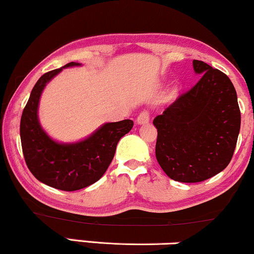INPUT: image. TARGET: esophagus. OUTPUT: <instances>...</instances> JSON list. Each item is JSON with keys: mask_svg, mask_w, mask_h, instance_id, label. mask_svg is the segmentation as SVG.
<instances>
[{"mask_svg": "<svg viewBox=\"0 0 254 254\" xmlns=\"http://www.w3.org/2000/svg\"><path fill=\"white\" fill-rule=\"evenodd\" d=\"M148 121H149V113H148L147 111L141 112V113L139 114V117H137L136 123L139 125H146V124H148Z\"/></svg>", "mask_w": 254, "mask_h": 254, "instance_id": "34e87169", "label": "esophagus"}]
</instances>
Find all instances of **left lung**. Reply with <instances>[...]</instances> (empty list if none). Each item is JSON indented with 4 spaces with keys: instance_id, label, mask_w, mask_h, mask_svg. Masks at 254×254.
<instances>
[{
    "instance_id": "left-lung-1",
    "label": "left lung",
    "mask_w": 254,
    "mask_h": 254,
    "mask_svg": "<svg viewBox=\"0 0 254 254\" xmlns=\"http://www.w3.org/2000/svg\"><path fill=\"white\" fill-rule=\"evenodd\" d=\"M199 80L154 119L156 160L171 180L202 182L225 169L240 130V111L229 77L200 61Z\"/></svg>"
}]
</instances>
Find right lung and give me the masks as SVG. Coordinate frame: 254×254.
<instances>
[{"label":"right lung","instance_id":"1","mask_svg":"<svg viewBox=\"0 0 254 254\" xmlns=\"http://www.w3.org/2000/svg\"><path fill=\"white\" fill-rule=\"evenodd\" d=\"M81 66L71 62L43 74L32 88L21 118V142L26 166L38 181L55 189L74 191L93 184L106 173L117 144L133 128V121L101 125L91 135L77 142H59L42 127L38 118L39 101L47 85L63 68Z\"/></svg>","mask_w":254,"mask_h":254}]
</instances>
